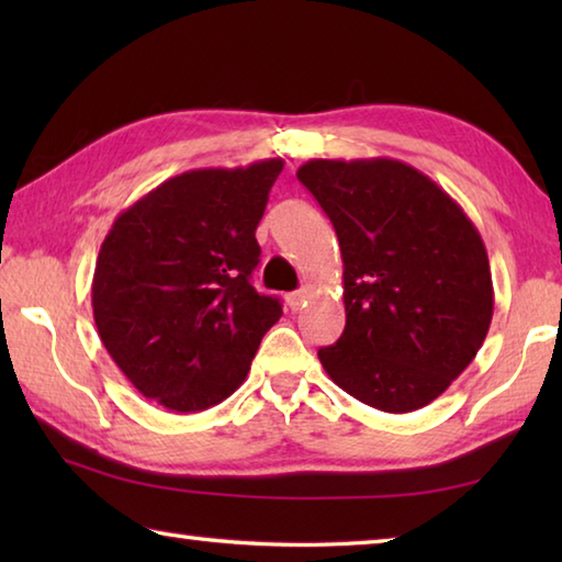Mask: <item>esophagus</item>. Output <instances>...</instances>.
<instances>
[{
	"mask_svg": "<svg viewBox=\"0 0 562 562\" xmlns=\"http://www.w3.org/2000/svg\"><path fill=\"white\" fill-rule=\"evenodd\" d=\"M307 294H310V290H307V288H300L297 292H290L288 297H284V302H288V307L294 312V310H300V307H302L304 300H307Z\"/></svg>",
	"mask_w": 562,
	"mask_h": 562,
	"instance_id": "34e87169",
	"label": "esophagus"
}]
</instances>
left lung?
I'll list each match as a JSON object with an SVG mask.
<instances>
[{"instance_id": "1", "label": "left lung", "mask_w": 562, "mask_h": 562, "mask_svg": "<svg viewBox=\"0 0 562 562\" xmlns=\"http://www.w3.org/2000/svg\"><path fill=\"white\" fill-rule=\"evenodd\" d=\"M297 180L335 225L347 325L317 357L331 382L379 412L441 396L488 335L486 245L429 176L392 158L300 166Z\"/></svg>"}]
</instances>
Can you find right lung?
Instances as JSON below:
<instances>
[{
	"label": "right lung",
	"instance_id": "1",
	"mask_svg": "<svg viewBox=\"0 0 562 562\" xmlns=\"http://www.w3.org/2000/svg\"><path fill=\"white\" fill-rule=\"evenodd\" d=\"M282 158L188 170L113 221L93 270L103 347L168 412H205L245 382L278 297L252 288L255 231Z\"/></svg>",
	"mask_w": 562,
	"mask_h": 562
}]
</instances>
